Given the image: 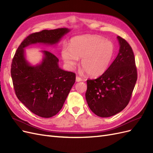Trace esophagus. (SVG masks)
<instances>
[{
    "mask_svg": "<svg viewBox=\"0 0 153 153\" xmlns=\"http://www.w3.org/2000/svg\"><path fill=\"white\" fill-rule=\"evenodd\" d=\"M82 78H81L80 76H76V82H80V81H82Z\"/></svg>",
    "mask_w": 153,
    "mask_h": 153,
    "instance_id": "34e87169",
    "label": "esophagus"
}]
</instances>
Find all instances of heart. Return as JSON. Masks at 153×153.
<instances>
[{"instance_id":"heart-1","label":"heart","mask_w":153,"mask_h":153,"mask_svg":"<svg viewBox=\"0 0 153 153\" xmlns=\"http://www.w3.org/2000/svg\"><path fill=\"white\" fill-rule=\"evenodd\" d=\"M115 53L114 44L102 37L86 34L73 38L69 48L64 46L61 57L66 66L73 69L80 58L82 71L88 75L97 76L107 70Z\"/></svg>"}]
</instances>
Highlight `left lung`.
Masks as SVG:
<instances>
[{
	"mask_svg": "<svg viewBox=\"0 0 153 153\" xmlns=\"http://www.w3.org/2000/svg\"><path fill=\"white\" fill-rule=\"evenodd\" d=\"M117 57L102 75L87 80L85 98L93 113L101 117L112 116L128 105L137 80L135 60L131 46L117 36Z\"/></svg>",
	"mask_w": 153,
	"mask_h": 153,
	"instance_id": "8db88e82",
	"label": "left lung"
}]
</instances>
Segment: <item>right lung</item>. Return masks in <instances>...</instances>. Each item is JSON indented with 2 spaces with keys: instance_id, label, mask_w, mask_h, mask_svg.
Instances as JSON below:
<instances>
[{
  "instance_id": "1",
  "label": "right lung",
  "mask_w": 153,
  "mask_h": 153,
  "mask_svg": "<svg viewBox=\"0 0 153 153\" xmlns=\"http://www.w3.org/2000/svg\"><path fill=\"white\" fill-rule=\"evenodd\" d=\"M69 30L60 28L32 33L22 41L13 59L11 75L17 98L39 117L49 118L61 110L76 75L60 68L58 58L47 50L42 51L41 63L31 66L25 58L24 48L36 43L55 45Z\"/></svg>"
}]
</instances>
